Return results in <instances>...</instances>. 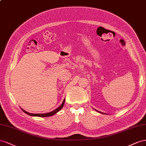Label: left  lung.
<instances>
[{
  "instance_id": "1",
  "label": "left lung",
  "mask_w": 146,
  "mask_h": 146,
  "mask_svg": "<svg viewBox=\"0 0 146 146\" xmlns=\"http://www.w3.org/2000/svg\"><path fill=\"white\" fill-rule=\"evenodd\" d=\"M98 112H99V111H98Z\"/></svg>"
}]
</instances>
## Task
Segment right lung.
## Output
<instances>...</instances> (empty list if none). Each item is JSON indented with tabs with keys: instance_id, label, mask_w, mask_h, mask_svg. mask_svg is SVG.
Segmentation results:
<instances>
[{
	"instance_id": "1",
	"label": "right lung",
	"mask_w": 146,
	"mask_h": 146,
	"mask_svg": "<svg viewBox=\"0 0 146 146\" xmlns=\"http://www.w3.org/2000/svg\"><path fill=\"white\" fill-rule=\"evenodd\" d=\"M64 103H65V99H64V100L63 101V102H62V105L59 108H57L56 110H54L52 112H48V113H44V114H32V113H29V112H26V111L23 110V109H21V110L25 112V113L29 115H31V116H37V117H49V116L54 115L55 114L57 113L58 111H59L62 109V108H63V106L64 105Z\"/></svg>"
}]
</instances>
